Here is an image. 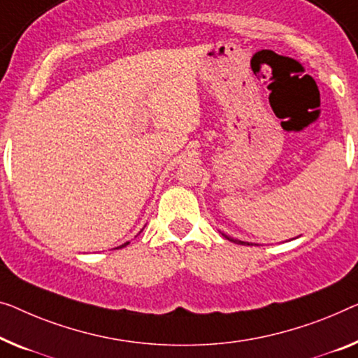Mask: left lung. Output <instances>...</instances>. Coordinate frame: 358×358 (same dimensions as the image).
Masks as SVG:
<instances>
[{
    "instance_id": "obj_1",
    "label": "left lung",
    "mask_w": 358,
    "mask_h": 358,
    "mask_svg": "<svg viewBox=\"0 0 358 358\" xmlns=\"http://www.w3.org/2000/svg\"><path fill=\"white\" fill-rule=\"evenodd\" d=\"M223 236H225L228 241H231V243H236V244H248V246H250V243H244V241H238V239H233V238H230V236H227V234H223Z\"/></svg>"
}]
</instances>
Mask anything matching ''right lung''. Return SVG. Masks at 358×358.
Masks as SVG:
<instances>
[{"mask_svg":"<svg viewBox=\"0 0 358 358\" xmlns=\"http://www.w3.org/2000/svg\"><path fill=\"white\" fill-rule=\"evenodd\" d=\"M127 244H128V243H125V244H122V246H120V248H124V246H127Z\"/></svg>","mask_w":358,"mask_h":358,"instance_id":"obj_1","label":"right lung"}]
</instances>
